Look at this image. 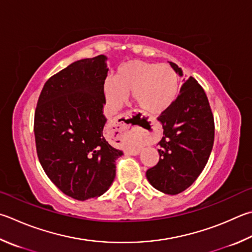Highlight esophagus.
I'll return each instance as SVG.
<instances>
[{
    "label": "esophagus",
    "mask_w": 252,
    "mask_h": 252,
    "mask_svg": "<svg viewBox=\"0 0 252 252\" xmlns=\"http://www.w3.org/2000/svg\"><path fill=\"white\" fill-rule=\"evenodd\" d=\"M125 118L126 119V120L125 121L124 119H122V121H120V122H116V126H119V131H120V133H121V135L122 134H125V133H126L127 131L129 130H133V131H135L136 133H142V131L139 126H132L131 125H127V121H126V119H127V117H125Z\"/></svg>",
    "instance_id": "obj_1"
}]
</instances>
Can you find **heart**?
Masks as SVG:
<instances>
[{
  "label": "heart",
  "mask_w": 252,
  "mask_h": 252,
  "mask_svg": "<svg viewBox=\"0 0 252 252\" xmlns=\"http://www.w3.org/2000/svg\"><path fill=\"white\" fill-rule=\"evenodd\" d=\"M102 90L112 107H120L131 91L132 99L142 110L161 114L177 98L180 76L166 63L129 61L119 66L114 77L104 78Z\"/></svg>",
  "instance_id": "obj_1"
}]
</instances>
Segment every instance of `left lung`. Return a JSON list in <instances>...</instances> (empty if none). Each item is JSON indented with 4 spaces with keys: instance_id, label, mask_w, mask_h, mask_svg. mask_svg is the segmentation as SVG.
I'll return each instance as SVG.
<instances>
[{
    "instance_id": "1",
    "label": "left lung",
    "mask_w": 252,
    "mask_h": 252,
    "mask_svg": "<svg viewBox=\"0 0 252 252\" xmlns=\"http://www.w3.org/2000/svg\"><path fill=\"white\" fill-rule=\"evenodd\" d=\"M170 63L183 76L176 63ZM158 120L164 129L158 142L159 159L146 171V178L154 189L176 195L197 180L214 145V116L205 90L197 80L189 77L175 101Z\"/></svg>"
}]
</instances>
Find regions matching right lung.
<instances>
[{
    "label": "right lung",
    "mask_w": 252,
    "mask_h": 252,
    "mask_svg": "<svg viewBox=\"0 0 252 252\" xmlns=\"http://www.w3.org/2000/svg\"><path fill=\"white\" fill-rule=\"evenodd\" d=\"M107 57L72 63L45 82L34 117L36 151L46 175L63 194L86 200L107 191L123 154L103 136L102 84Z\"/></svg>",
    "instance_id": "obj_1"
}]
</instances>
